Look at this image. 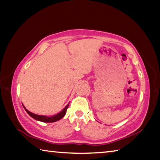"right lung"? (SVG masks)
I'll use <instances>...</instances> for the list:
<instances>
[{
    "mask_svg": "<svg viewBox=\"0 0 160 160\" xmlns=\"http://www.w3.org/2000/svg\"><path fill=\"white\" fill-rule=\"evenodd\" d=\"M22 106H23V104H22ZM68 106H69V104L66 105V107H65L61 112H59L58 113H57V114H56L54 116H50V117H48V116H42V115L35 114V113H32L30 112H29L28 109H25V107L24 106H23V107H24V109H25L27 113H28V114L31 116V117L34 118L35 120L42 121V122H44V123H53V122H56V121L60 120V119H61L65 115H66V111H67L68 108Z\"/></svg>",
    "mask_w": 160,
    "mask_h": 160,
    "instance_id": "obj_1",
    "label": "right lung"
}]
</instances>
